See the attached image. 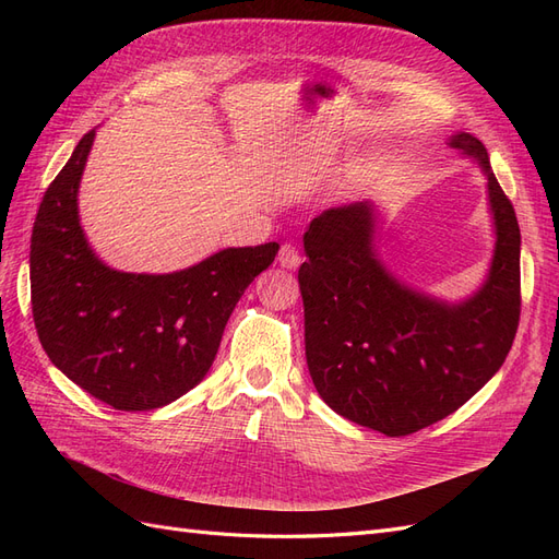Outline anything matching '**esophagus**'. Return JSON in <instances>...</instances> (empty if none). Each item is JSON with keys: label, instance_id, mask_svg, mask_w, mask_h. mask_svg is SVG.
I'll return each instance as SVG.
<instances>
[{"label": "esophagus", "instance_id": "1", "mask_svg": "<svg viewBox=\"0 0 559 559\" xmlns=\"http://www.w3.org/2000/svg\"><path fill=\"white\" fill-rule=\"evenodd\" d=\"M277 261H280L282 267L294 270V267L300 265V253H298V249L294 245H282V249L277 253Z\"/></svg>", "mask_w": 559, "mask_h": 559}]
</instances>
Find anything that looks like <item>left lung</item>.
Returning <instances> with one entry per match:
<instances>
[{
  "label": "left lung",
  "mask_w": 559,
  "mask_h": 559,
  "mask_svg": "<svg viewBox=\"0 0 559 559\" xmlns=\"http://www.w3.org/2000/svg\"><path fill=\"white\" fill-rule=\"evenodd\" d=\"M448 144L487 179L495 251L483 284L443 300L399 280L376 245V200L331 207L302 235L298 270L310 378L329 408L384 436H408L452 415L511 352L520 319V226L468 132Z\"/></svg>",
  "instance_id": "8db88e82"
}]
</instances>
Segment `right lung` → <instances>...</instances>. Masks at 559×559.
<instances>
[{
    "label": "right lung",
    "mask_w": 559,
    "mask_h": 559,
    "mask_svg": "<svg viewBox=\"0 0 559 559\" xmlns=\"http://www.w3.org/2000/svg\"><path fill=\"white\" fill-rule=\"evenodd\" d=\"M95 130L48 186L29 245L32 314L56 368L116 411H154L193 389L228 317L277 242L228 247L175 273H123L97 259L79 218Z\"/></svg>",
    "instance_id": "right-lung-1"
}]
</instances>
